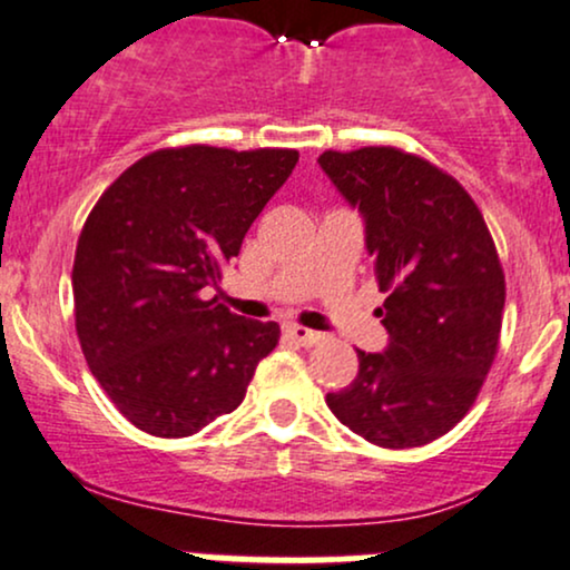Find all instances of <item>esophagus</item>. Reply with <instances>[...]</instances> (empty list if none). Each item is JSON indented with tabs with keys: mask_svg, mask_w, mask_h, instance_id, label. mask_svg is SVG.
<instances>
[{
	"mask_svg": "<svg viewBox=\"0 0 570 570\" xmlns=\"http://www.w3.org/2000/svg\"><path fill=\"white\" fill-rule=\"evenodd\" d=\"M284 337L289 340L294 345H303V348H311V345H316L322 335L318 332H311V330H303V326H284Z\"/></svg>",
	"mask_w": 570,
	"mask_h": 570,
	"instance_id": "1",
	"label": "esophagus"
}]
</instances>
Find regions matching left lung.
Wrapping results in <instances>:
<instances>
[{"instance_id":"obj_1","label":"left lung","mask_w":570,"mask_h":570,"mask_svg":"<svg viewBox=\"0 0 570 570\" xmlns=\"http://www.w3.org/2000/svg\"><path fill=\"white\" fill-rule=\"evenodd\" d=\"M318 166L364 217L383 353H358L326 394L343 426L377 448H421L466 415L499 353L507 284L480 208L450 174L396 147L326 149Z\"/></svg>"}]
</instances>
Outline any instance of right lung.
Wrapping results in <instances>:
<instances>
[{
  "label": "right lung",
  "instance_id": "1",
  "mask_svg": "<svg viewBox=\"0 0 570 570\" xmlns=\"http://www.w3.org/2000/svg\"><path fill=\"white\" fill-rule=\"evenodd\" d=\"M297 158V149H158L117 176L85 219L71 271L77 337L136 429L198 434L244 402L278 345L276 322L235 316L208 289Z\"/></svg>",
  "mask_w": 570,
  "mask_h": 570
}]
</instances>
